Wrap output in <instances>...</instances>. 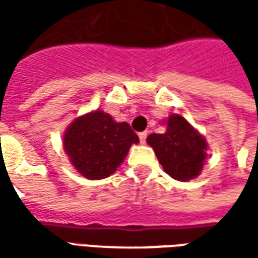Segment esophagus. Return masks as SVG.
<instances>
[{"instance_id": "obj_1", "label": "esophagus", "mask_w": 258, "mask_h": 258, "mask_svg": "<svg viewBox=\"0 0 258 258\" xmlns=\"http://www.w3.org/2000/svg\"><path fill=\"white\" fill-rule=\"evenodd\" d=\"M146 137H148V134H146L145 131H144V133H140L141 144H145V142H146Z\"/></svg>"}]
</instances>
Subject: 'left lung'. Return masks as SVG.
I'll list each match as a JSON object with an SVG mask.
<instances>
[{
    "label": "left lung",
    "instance_id": "8db88e82",
    "mask_svg": "<svg viewBox=\"0 0 258 258\" xmlns=\"http://www.w3.org/2000/svg\"><path fill=\"white\" fill-rule=\"evenodd\" d=\"M166 124L164 134H151L146 138L163 170L178 181L198 177L207 156L205 137L179 114H171Z\"/></svg>",
    "mask_w": 258,
    "mask_h": 258
}]
</instances>
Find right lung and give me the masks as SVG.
Wrapping results in <instances>:
<instances>
[{"label":"right lung","mask_w":258,"mask_h":258,"mask_svg":"<svg viewBox=\"0 0 258 258\" xmlns=\"http://www.w3.org/2000/svg\"><path fill=\"white\" fill-rule=\"evenodd\" d=\"M140 138L128 123H117L102 110L76 118L64 131L63 148L74 168L88 179H102L116 171L130 146Z\"/></svg>","instance_id":"1"}]
</instances>
